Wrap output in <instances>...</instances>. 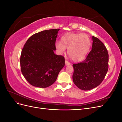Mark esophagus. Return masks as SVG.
<instances>
[{
    "instance_id": "esophagus-1",
    "label": "esophagus",
    "mask_w": 122,
    "mask_h": 122,
    "mask_svg": "<svg viewBox=\"0 0 122 122\" xmlns=\"http://www.w3.org/2000/svg\"><path fill=\"white\" fill-rule=\"evenodd\" d=\"M65 64L66 66H68V65H70V64H71V63H70V62L69 61H68L66 60L65 61Z\"/></svg>"
}]
</instances>
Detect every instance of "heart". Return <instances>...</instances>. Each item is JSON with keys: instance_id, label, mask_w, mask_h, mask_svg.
<instances>
[{"instance_id": "obj_1", "label": "heart", "mask_w": 122, "mask_h": 122, "mask_svg": "<svg viewBox=\"0 0 122 122\" xmlns=\"http://www.w3.org/2000/svg\"><path fill=\"white\" fill-rule=\"evenodd\" d=\"M61 42L57 41L55 46L58 52L64 53L66 48L70 58L78 61L83 59L87 53L91 46V40L88 36L84 34L67 33L61 39Z\"/></svg>"}]
</instances>
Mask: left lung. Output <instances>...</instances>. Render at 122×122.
<instances>
[{"mask_svg": "<svg viewBox=\"0 0 122 122\" xmlns=\"http://www.w3.org/2000/svg\"><path fill=\"white\" fill-rule=\"evenodd\" d=\"M92 50L85 60L73 65V81L80 89L88 91L98 86L107 72L108 53L100 40L92 36Z\"/></svg>", "mask_w": 122, "mask_h": 122, "instance_id": "1", "label": "left lung"}]
</instances>
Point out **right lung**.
<instances>
[{
  "label": "right lung",
  "mask_w": 122,
  "mask_h": 122,
  "mask_svg": "<svg viewBox=\"0 0 122 122\" xmlns=\"http://www.w3.org/2000/svg\"><path fill=\"white\" fill-rule=\"evenodd\" d=\"M60 29L36 33L25 44L20 57L21 72L32 86L45 88L53 84L65 65V58L54 53Z\"/></svg>",
  "instance_id": "obj_1"
}]
</instances>
